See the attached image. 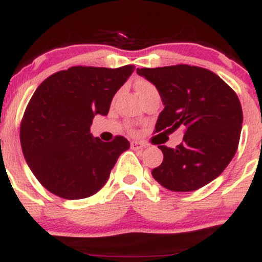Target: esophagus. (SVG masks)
I'll return each instance as SVG.
<instances>
[{
    "mask_svg": "<svg viewBox=\"0 0 262 262\" xmlns=\"http://www.w3.org/2000/svg\"><path fill=\"white\" fill-rule=\"evenodd\" d=\"M130 148L133 150H143L145 148V145H144L143 143H139V141H132Z\"/></svg>",
    "mask_w": 262,
    "mask_h": 262,
    "instance_id": "1",
    "label": "esophagus"
}]
</instances>
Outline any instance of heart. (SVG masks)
I'll return each instance as SVG.
<instances>
[{
    "label": "heart",
    "instance_id": "1",
    "mask_svg": "<svg viewBox=\"0 0 262 262\" xmlns=\"http://www.w3.org/2000/svg\"><path fill=\"white\" fill-rule=\"evenodd\" d=\"M135 89H137V92L138 95H140V93H144V92H148V91H151V90H156L155 86L152 85V83L148 82V81L145 80H139L137 83H135Z\"/></svg>",
    "mask_w": 262,
    "mask_h": 262
}]
</instances>
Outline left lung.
Returning a JSON list of instances; mask_svg holds the SVG:
<instances>
[{"instance_id":"obj_1","label":"left lung","mask_w":262,"mask_h":262,"mask_svg":"<svg viewBox=\"0 0 262 262\" xmlns=\"http://www.w3.org/2000/svg\"><path fill=\"white\" fill-rule=\"evenodd\" d=\"M158 89L164 104L155 132L185 135L175 149L160 145V166L151 171L165 188L189 192L203 187L223 172L235 155L243 124L236 93L218 75L191 65L137 69Z\"/></svg>"}]
</instances>
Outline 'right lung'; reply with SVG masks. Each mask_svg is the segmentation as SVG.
Wrapping results in <instances>:
<instances>
[{
    "label": "right lung",
    "instance_id": "add662e5",
    "mask_svg": "<svg viewBox=\"0 0 262 262\" xmlns=\"http://www.w3.org/2000/svg\"><path fill=\"white\" fill-rule=\"evenodd\" d=\"M134 65L108 69L73 66L45 79L23 114L20 145L37 180L55 196L81 200L103 187L119 155L130 144L93 138L96 114L107 116L113 96Z\"/></svg>",
    "mask_w": 262,
    "mask_h": 262
}]
</instances>
